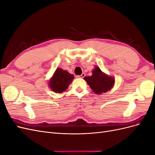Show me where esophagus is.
Returning <instances> with one entry per match:
<instances>
[{
  "instance_id": "1",
  "label": "esophagus",
  "mask_w": 155,
  "mask_h": 155,
  "mask_svg": "<svg viewBox=\"0 0 155 155\" xmlns=\"http://www.w3.org/2000/svg\"><path fill=\"white\" fill-rule=\"evenodd\" d=\"M85 76V74H84V73H83L82 74H81V75H79V76H77V78H81V79H83L84 77Z\"/></svg>"
}]
</instances>
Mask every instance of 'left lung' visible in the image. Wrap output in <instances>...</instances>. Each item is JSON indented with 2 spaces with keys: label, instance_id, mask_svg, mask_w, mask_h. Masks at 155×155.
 Returning a JSON list of instances; mask_svg holds the SVG:
<instances>
[{
  "label": "left lung",
  "instance_id": "1",
  "mask_svg": "<svg viewBox=\"0 0 155 155\" xmlns=\"http://www.w3.org/2000/svg\"><path fill=\"white\" fill-rule=\"evenodd\" d=\"M83 79L96 94L110 91L114 84V78L103 72L97 66L92 70L91 76H86Z\"/></svg>",
  "mask_w": 155,
  "mask_h": 155
}]
</instances>
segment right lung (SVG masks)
Here are the masks:
<instances>
[{
    "label": "right lung",
    "instance_id": "add662e5",
    "mask_svg": "<svg viewBox=\"0 0 155 155\" xmlns=\"http://www.w3.org/2000/svg\"><path fill=\"white\" fill-rule=\"evenodd\" d=\"M74 76L66 70L58 68L56 69L53 76L50 79V88L54 92L62 93L68 88Z\"/></svg>",
    "mask_w": 155,
    "mask_h": 155
}]
</instances>
